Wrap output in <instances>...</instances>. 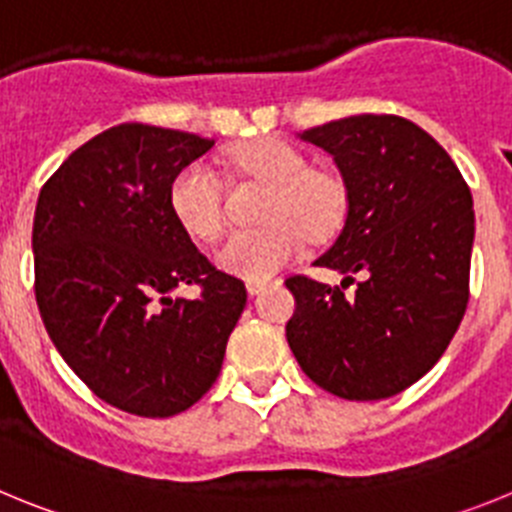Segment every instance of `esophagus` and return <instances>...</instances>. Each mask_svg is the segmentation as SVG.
Here are the masks:
<instances>
[{
  "instance_id": "34e87169",
  "label": "esophagus",
  "mask_w": 512,
  "mask_h": 512,
  "mask_svg": "<svg viewBox=\"0 0 512 512\" xmlns=\"http://www.w3.org/2000/svg\"><path fill=\"white\" fill-rule=\"evenodd\" d=\"M269 284V279H246V289H248V295H259L261 289Z\"/></svg>"
}]
</instances>
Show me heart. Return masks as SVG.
<instances>
[{"label":"heart","mask_w":512,"mask_h":512,"mask_svg":"<svg viewBox=\"0 0 512 512\" xmlns=\"http://www.w3.org/2000/svg\"><path fill=\"white\" fill-rule=\"evenodd\" d=\"M235 169L271 184L266 202L269 223L235 233L217 264L248 279H264L307 243L325 238L346 215V184L330 171L307 166V158L284 140H251L230 153ZM169 207L176 223L197 241H217L225 230L223 184L212 166L194 161L176 171L169 184Z\"/></svg>","instance_id":"heart-1"}]
</instances>
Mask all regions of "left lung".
I'll return each instance as SVG.
<instances>
[{
  "instance_id": "left-lung-1",
  "label": "left lung",
  "mask_w": 512,
  "mask_h": 512,
  "mask_svg": "<svg viewBox=\"0 0 512 512\" xmlns=\"http://www.w3.org/2000/svg\"><path fill=\"white\" fill-rule=\"evenodd\" d=\"M336 158L348 192L338 241L315 266L341 287L289 277L287 341L312 382L343 400H384L428 374L469 302L472 192L415 122L354 115L300 135ZM361 273L355 295L346 293Z\"/></svg>"
}]
</instances>
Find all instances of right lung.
I'll return each instance as SVG.
<instances>
[{
    "instance_id": "add662e5",
    "label": "right lung",
    "mask_w": 512,
    "mask_h": 512,
    "mask_svg": "<svg viewBox=\"0 0 512 512\" xmlns=\"http://www.w3.org/2000/svg\"><path fill=\"white\" fill-rule=\"evenodd\" d=\"M212 140L122 122L76 148L35 205V300L89 390L140 418L184 413L215 384L246 284L197 251L169 207ZM197 283L194 301L168 292Z\"/></svg>"
}]
</instances>
